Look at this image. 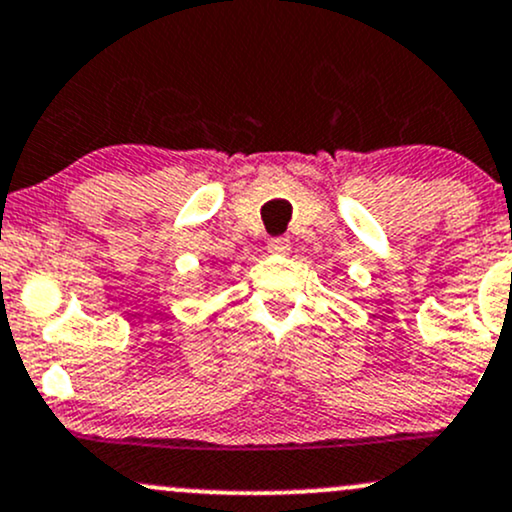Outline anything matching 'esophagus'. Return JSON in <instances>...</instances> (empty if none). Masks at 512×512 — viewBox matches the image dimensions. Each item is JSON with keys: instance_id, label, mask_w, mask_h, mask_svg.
<instances>
[{"instance_id": "obj_1", "label": "esophagus", "mask_w": 512, "mask_h": 512, "mask_svg": "<svg viewBox=\"0 0 512 512\" xmlns=\"http://www.w3.org/2000/svg\"><path fill=\"white\" fill-rule=\"evenodd\" d=\"M267 250L272 252V255H286V252L291 250L289 238H284V235H279V238H269L267 240Z\"/></svg>"}]
</instances>
